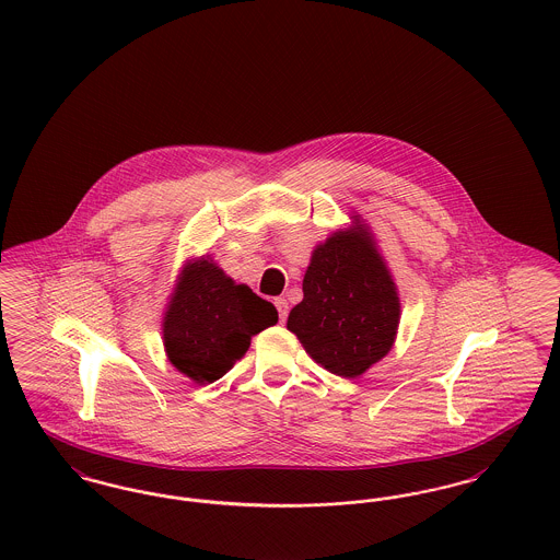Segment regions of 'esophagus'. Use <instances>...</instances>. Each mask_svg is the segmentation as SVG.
<instances>
[{
    "instance_id": "esophagus-1",
    "label": "esophagus",
    "mask_w": 560,
    "mask_h": 560,
    "mask_svg": "<svg viewBox=\"0 0 560 560\" xmlns=\"http://www.w3.org/2000/svg\"><path fill=\"white\" fill-rule=\"evenodd\" d=\"M275 306H277V311H279V319L285 322V319H288V313H290L288 300H285V298H277V300H275Z\"/></svg>"
}]
</instances>
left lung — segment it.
Segmentation results:
<instances>
[{
    "label": "left lung",
    "mask_w": 560,
    "mask_h": 560,
    "mask_svg": "<svg viewBox=\"0 0 560 560\" xmlns=\"http://www.w3.org/2000/svg\"><path fill=\"white\" fill-rule=\"evenodd\" d=\"M288 317L304 351L328 372L358 378L394 347L399 298L368 226L334 232L317 245Z\"/></svg>",
    "instance_id": "8db88e82"
}]
</instances>
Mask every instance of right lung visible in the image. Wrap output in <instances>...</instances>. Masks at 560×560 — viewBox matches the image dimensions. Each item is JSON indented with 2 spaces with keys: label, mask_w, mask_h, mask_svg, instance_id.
Here are the masks:
<instances>
[{
  "label": "right lung",
  "mask_w": 560,
  "mask_h": 560,
  "mask_svg": "<svg viewBox=\"0 0 560 560\" xmlns=\"http://www.w3.org/2000/svg\"><path fill=\"white\" fill-rule=\"evenodd\" d=\"M279 322L277 308L247 285H236L209 258L188 262L163 319L168 362L195 383L222 378L238 362L252 336Z\"/></svg>",
  "instance_id": "add662e5"
}]
</instances>
